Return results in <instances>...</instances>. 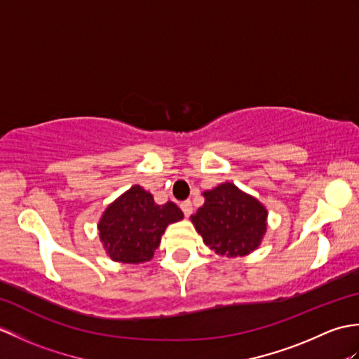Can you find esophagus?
<instances>
[{
  "label": "esophagus",
  "mask_w": 359,
  "mask_h": 359,
  "mask_svg": "<svg viewBox=\"0 0 359 359\" xmlns=\"http://www.w3.org/2000/svg\"><path fill=\"white\" fill-rule=\"evenodd\" d=\"M180 208H182V211H184V215H185L187 217L191 216V212H193V203H191V201L182 202V203H180Z\"/></svg>",
  "instance_id": "obj_1"
}]
</instances>
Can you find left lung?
Masks as SVG:
<instances>
[{
    "label": "left lung",
    "instance_id": "8db88e82",
    "mask_svg": "<svg viewBox=\"0 0 359 359\" xmlns=\"http://www.w3.org/2000/svg\"><path fill=\"white\" fill-rule=\"evenodd\" d=\"M205 203L191 216L205 245L220 256H247L261 245L266 212L256 197L225 182L203 193Z\"/></svg>",
    "mask_w": 359,
    "mask_h": 359
}]
</instances>
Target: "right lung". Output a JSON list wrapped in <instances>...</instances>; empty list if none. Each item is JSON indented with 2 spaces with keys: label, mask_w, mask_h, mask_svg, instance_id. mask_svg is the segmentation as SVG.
Wrapping results in <instances>:
<instances>
[{
  "label": "right lung",
  "mask_w": 359,
  "mask_h": 359,
  "mask_svg": "<svg viewBox=\"0 0 359 359\" xmlns=\"http://www.w3.org/2000/svg\"><path fill=\"white\" fill-rule=\"evenodd\" d=\"M182 219L177 205H157L151 193L134 185L104 210L98 231L112 261L140 264L154 256L166 226Z\"/></svg>",
  "instance_id": "add662e5"
}]
</instances>
